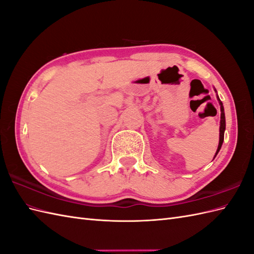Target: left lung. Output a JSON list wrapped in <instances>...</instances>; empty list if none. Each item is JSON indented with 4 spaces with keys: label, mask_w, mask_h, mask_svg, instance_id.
I'll list each match as a JSON object with an SVG mask.
<instances>
[{
    "label": "left lung",
    "mask_w": 254,
    "mask_h": 254,
    "mask_svg": "<svg viewBox=\"0 0 254 254\" xmlns=\"http://www.w3.org/2000/svg\"><path fill=\"white\" fill-rule=\"evenodd\" d=\"M217 98H219V96H217ZM219 102H220V105H221V126H220V143H219V147H217V150H216V154L215 156L217 155V152L220 151L221 147H222V144H223V140H224V131H225V114H224V107H223V104L219 98Z\"/></svg>",
    "instance_id": "left-lung-1"
}]
</instances>
